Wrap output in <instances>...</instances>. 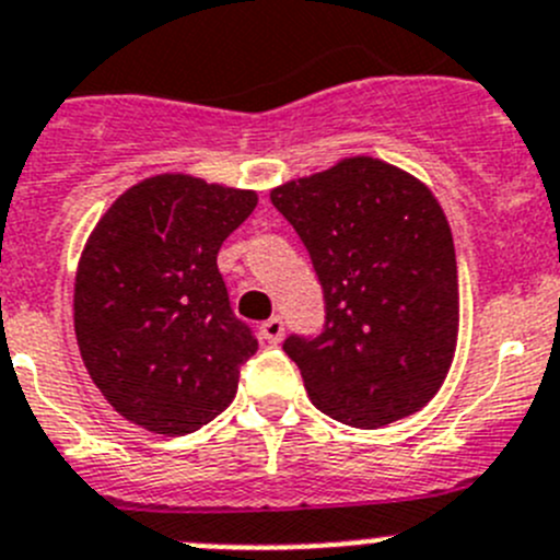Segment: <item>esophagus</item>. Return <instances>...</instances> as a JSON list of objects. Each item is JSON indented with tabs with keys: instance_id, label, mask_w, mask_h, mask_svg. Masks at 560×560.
I'll return each mask as SVG.
<instances>
[{
	"instance_id": "1",
	"label": "esophagus",
	"mask_w": 560,
	"mask_h": 560,
	"mask_svg": "<svg viewBox=\"0 0 560 560\" xmlns=\"http://www.w3.org/2000/svg\"><path fill=\"white\" fill-rule=\"evenodd\" d=\"M259 331H262L265 342L279 345L281 337H284V320H281V317H270V320H265L262 326H259Z\"/></svg>"
}]
</instances>
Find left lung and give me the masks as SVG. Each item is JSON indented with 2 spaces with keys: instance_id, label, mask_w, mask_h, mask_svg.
Segmentation results:
<instances>
[{
  "instance_id": "obj_1",
  "label": "left lung",
  "mask_w": 560,
  "mask_h": 560,
  "mask_svg": "<svg viewBox=\"0 0 560 560\" xmlns=\"http://www.w3.org/2000/svg\"><path fill=\"white\" fill-rule=\"evenodd\" d=\"M304 240L326 298L320 337H287L312 404L353 428L420 411L458 339V268L433 192L373 156L270 190Z\"/></svg>"
}]
</instances>
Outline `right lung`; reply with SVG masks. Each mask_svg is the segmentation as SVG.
Listing matches in <instances>:
<instances>
[{
    "label": "right lung",
    "mask_w": 560,
    "mask_h": 560,
    "mask_svg": "<svg viewBox=\"0 0 560 560\" xmlns=\"http://www.w3.org/2000/svg\"><path fill=\"white\" fill-rule=\"evenodd\" d=\"M254 207V190L160 174L115 198L91 232L74 284L77 345L124 420L185 436L234 400L259 342L229 306L218 250Z\"/></svg>",
    "instance_id": "1"
}]
</instances>
